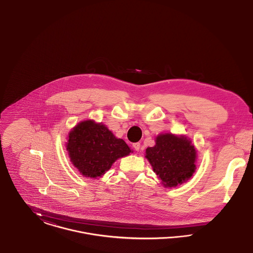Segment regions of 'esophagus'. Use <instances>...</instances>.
Segmentation results:
<instances>
[{"label": "esophagus", "mask_w": 253, "mask_h": 253, "mask_svg": "<svg viewBox=\"0 0 253 253\" xmlns=\"http://www.w3.org/2000/svg\"><path fill=\"white\" fill-rule=\"evenodd\" d=\"M133 146H134V148H135L136 151H138L139 148H140V143H139V142H136V143L133 144Z\"/></svg>", "instance_id": "1"}]
</instances>
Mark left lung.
Wrapping results in <instances>:
<instances>
[{
  "label": "left lung",
  "mask_w": 253,
  "mask_h": 253,
  "mask_svg": "<svg viewBox=\"0 0 253 253\" xmlns=\"http://www.w3.org/2000/svg\"><path fill=\"white\" fill-rule=\"evenodd\" d=\"M145 158L165 188H175L193 177L197 150L185 135L172 133L156 136L155 145L147 147Z\"/></svg>",
  "instance_id": "obj_1"
}]
</instances>
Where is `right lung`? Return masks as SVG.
<instances>
[{
  "instance_id": "1",
  "label": "right lung",
  "mask_w": 253,
  "mask_h": 253,
  "mask_svg": "<svg viewBox=\"0 0 253 253\" xmlns=\"http://www.w3.org/2000/svg\"><path fill=\"white\" fill-rule=\"evenodd\" d=\"M65 144L72 165L84 177L92 179L102 177L117 160L132 152L122 138L93 119L79 122L68 133Z\"/></svg>"
}]
</instances>
